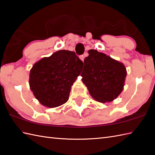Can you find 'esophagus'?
<instances>
[{
  "label": "esophagus",
  "mask_w": 155,
  "mask_h": 155,
  "mask_svg": "<svg viewBox=\"0 0 155 155\" xmlns=\"http://www.w3.org/2000/svg\"><path fill=\"white\" fill-rule=\"evenodd\" d=\"M80 59L82 61H84V55H81V56H80Z\"/></svg>",
  "instance_id": "esophagus-1"
}]
</instances>
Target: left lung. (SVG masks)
Segmentation results:
<instances>
[{
    "label": "left lung",
    "instance_id": "left-lung-1",
    "mask_svg": "<svg viewBox=\"0 0 155 155\" xmlns=\"http://www.w3.org/2000/svg\"><path fill=\"white\" fill-rule=\"evenodd\" d=\"M81 76L91 97L101 103L114 100L124 87V64L96 50H89Z\"/></svg>",
    "mask_w": 155,
    "mask_h": 155
}]
</instances>
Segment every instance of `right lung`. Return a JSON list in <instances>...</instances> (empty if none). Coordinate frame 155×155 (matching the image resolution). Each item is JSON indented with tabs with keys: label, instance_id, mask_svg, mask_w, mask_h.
Returning <instances> with one entry per match:
<instances>
[{
	"label": "right lung",
	"instance_id": "obj_1",
	"mask_svg": "<svg viewBox=\"0 0 155 155\" xmlns=\"http://www.w3.org/2000/svg\"><path fill=\"white\" fill-rule=\"evenodd\" d=\"M83 65L75 52L65 50L38 61L29 75L34 97L50 108L63 105L68 101L71 85L80 75Z\"/></svg>",
	"mask_w": 155,
	"mask_h": 155
}]
</instances>
